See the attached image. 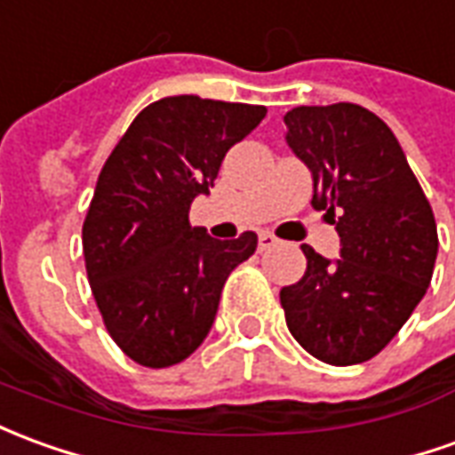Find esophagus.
Wrapping results in <instances>:
<instances>
[{
  "label": "esophagus",
  "instance_id": "34e87169",
  "mask_svg": "<svg viewBox=\"0 0 455 455\" xmlns=\"http://www.w3.org/2000/svg\"><path fill=\"white\" fill-rule=\"evenodd\" d=\"M273 246H278V238L273 236L271 231H260L259 234V251H268Z\"/></svg>",
  "mask_w": 455,
  "mask_h": 455
}]
</instances>
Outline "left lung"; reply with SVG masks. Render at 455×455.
Wrapping results in <instances>:
<instances>
[{
    "instance_id": "1",
    "label": "left lung",
    "mask_w": 455,
    "mask_h": 455,
    "mask_svg": "<svg viewBox=\"0 0 455 455\" xmlns=\"http://www.w3.org/2000/svg\"><path fill=\"white\" fill-rule=\"evenodd\" d=\"M285 140L313 172V206L339 259L303 243L305 275L281 291L285 323L313 357L347 367L379 355L427 295L438 253L434 212L382 117L355 103L285 113Z\"/></svg>"
}]
</instances>
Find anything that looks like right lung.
I'll return each instance as SVG.
<instances>
[{
	"mask_svg": "<svg viewBox=\"0 0 455 455\" xmlns=\"http://www.w3.org/2000/svg\"><path fill=\"white\" fill-rule=\"evenodd\" d=\"M263 117V106L170 95L132 120L100 170L85 271L110 338L142 367H172L204 342L228 273L256 251L253 231L219 241L192 227L189 206Z\"/></svg>",
	"mask_w": 455,
	"mask_h": 455,
	"instance_id": "obj_1",
	"label": "right lung"
}]
</instances>
